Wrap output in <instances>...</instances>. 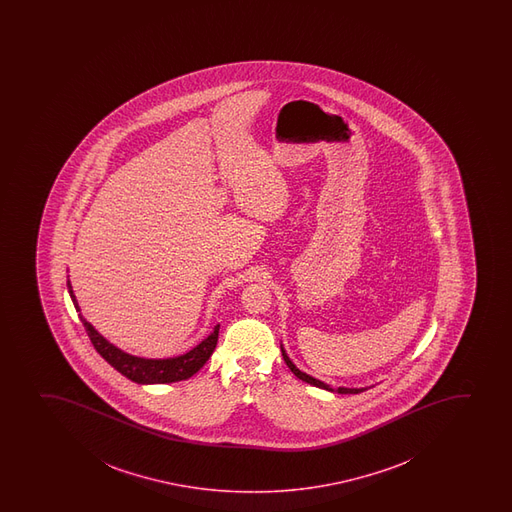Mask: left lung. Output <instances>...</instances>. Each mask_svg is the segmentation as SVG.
<instances>
[{
	"label": "left lung",
	"mask_w": 512,
	"mask_h": 512,
	"mask_svg": "<svg viewBox=\"0 0 512 512\" xmlns=\"http://www.w3.org/2000/svg\"><path fill=\"white\" fill-rule=\"evenodd\" d=\"M282 355L283 360H285V364L288 365V369L290 371L294 372L295 376L299 377V379H302V381L309 382V384H312V386H318V388L328 389V391H335V389L331 388V386H328V384H324V382L318 381V379H314V377L307 376L306 372H300L297 367H295L294 364H292V360L288 359L287 353H285V350H283L282 347ZM367 388L362 389H348V388H338L336 391L340 394H357L362 393V391H365Z\"/></svg>",
	"instance_id": "1"
}]
</instances>
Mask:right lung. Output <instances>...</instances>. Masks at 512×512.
Instances as JSON below:
<instances>
[{"instance_id": "1", "label": "right lung", "mask_w": 512, "mask_h": 512, "mask_svg": "<svg viewBox=\"0 0 512 512\" xmlns=\"http://www.w3.org/2000/svg\"><path fill=\"white\" fill-rule=\"evenodd\" d=\"M68 292H70L71 300H73L78 316H80V321L83 323V328L87 331L95 350L100 353V357L106 360L107 364H111L116 371L121 372L124 377L138 382V384H167V382L184 381V379H188V377L200 371L206 360L210 359L215 347H217L218 328L220 326H215L212 335L201 341L198 347H194L191 352L184 353L176 359L152 360L133 357V355L121 352L119 348L104 340L83 319L82 314H80V307H78L77 297L71 290L70 282H68Z\"/></svg>"}]
</instances>
